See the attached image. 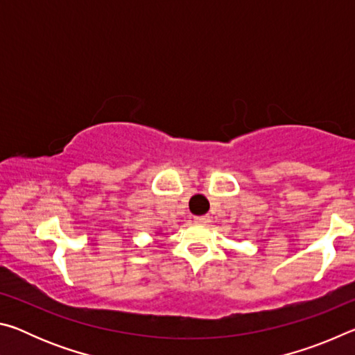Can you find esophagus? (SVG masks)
I'll return each instance as SVG.
<instances>
[{
  "label": "esophagus",
  "mask_w": 355,
  "mask_h": 355,
  "mask_svg": "<svg viewBox=\"0 0 355 355\" xmlns=\"http://www.w3.org/2000/svg\"><path fill=\"white\" fill-rule=\"evenodd\" d=\"M194 220L199 222V224H208V222H209V216H196Z\"/></svg>",
  "instance_id": "34e87169"
}]
</instances>
